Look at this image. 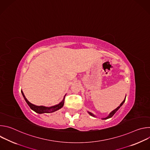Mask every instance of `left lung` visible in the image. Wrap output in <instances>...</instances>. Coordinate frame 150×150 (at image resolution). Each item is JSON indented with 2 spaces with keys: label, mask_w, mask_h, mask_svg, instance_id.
I'll return each instance as SVG.
<instances>
[{
  "label": "left lung",
  "mask_w": 150,
  "mask_h": 150,
  "mask_svg": "<svg viewBox=\"0 0 150 150\" xmlns=\"http://www.w3.org/2000/svg\"><path fill=\"white\" fill-rule=\"evenodd\" d=\"M126 96H125V99H124V100L121 103V104L119 105V106H118L117 107V108H116V109H115L114 110H113L112 112H111L110 113H109V115L108 116H107V117H104V118H102L101 119H103V120H105V119H109V118H110V117H112L115 114V113L120 109V107L123 104V103H125V99H126ZM88 113H89V115H91V116H93V117H96L94 114H93L92 113H91V112H88Z\"/></svg>",
  "instance_id": "8db88e82"
}]
</instances>
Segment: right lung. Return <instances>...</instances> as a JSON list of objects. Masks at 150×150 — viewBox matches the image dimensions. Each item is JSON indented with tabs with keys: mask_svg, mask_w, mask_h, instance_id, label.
I'll use <instances>...</instances> for the list:
<instances>
[{
	"mask_svg": "<svg viewBox=\"0 0 150 150\" xmlns=\"http://www.w3.org/2000/svg\"><path fill=\"white\" fill-rule=\"evenodd\" d=\"M21 93H22L25 101L27 102V103L28 104V105L30 106V108H31V109H32L33 111H34L35 112L39 113V114H42V113H53L54 112L58 110H59L60 109H61L62 107L63 106L64 104V101H65V97L66 96L67 94L65 95L63 97V100L60 102L59 104H56L54 105L51 106V107H46V106H43V105H34L32 103H31L30 101H28V100L26 98L23 91L21 90Z\"/></svg>",
	"mask_w": 150,
	"mask_h": 150,
	"instance_id": "right-lung-1",
	"label": "right lung"
}]
</instances>
